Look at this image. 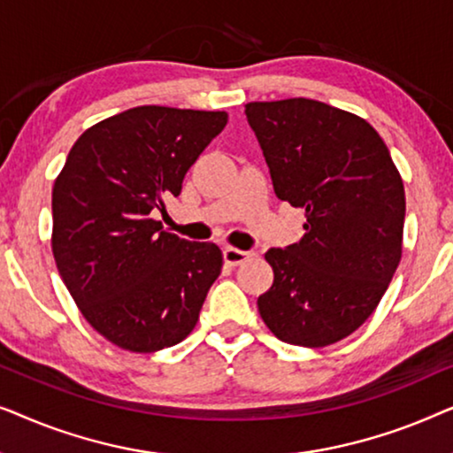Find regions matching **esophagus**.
Instances as JSON below:
<instances>
[{
	"mask_svg": "<svg viewBox=\"0 0 453 453\" xmlns=\"http://www.w3.org/2000/svg\"><path fill=\"white\" fill-rule=\"evenodd\" d=\"M253 256L251 251H243V250H237V247H225V251H222V257H225V262L228 265H239L247 262Z\"/></svg>",
	"mask_w": 453,
	"mask_h": 453,
	"instance_id": "34e87169",
	"label": "esophagus"
}]
</instances>
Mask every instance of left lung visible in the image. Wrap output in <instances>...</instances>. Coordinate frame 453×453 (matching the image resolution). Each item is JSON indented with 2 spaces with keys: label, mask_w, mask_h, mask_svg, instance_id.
Segmentation results:
<instances>
[{
  "label": "left lung",
  "mask_w": 453,
  "mask_h": 453,
  "mask_svg": "<svg viewBox=\"0 0 453 453\" xmlns=\"http://www.w3.org/2000/svg\"><path fill=\"white\" fill-rule=\"evenodd\" d=\"M278 200L305 210L299 243L272 247L274 282L257 299L282 342L321 349L375 311L402 257L406 197L380 134L311 98L245 104Z\"/></svg>",
  "instance_id": "1"
}]
</instances>
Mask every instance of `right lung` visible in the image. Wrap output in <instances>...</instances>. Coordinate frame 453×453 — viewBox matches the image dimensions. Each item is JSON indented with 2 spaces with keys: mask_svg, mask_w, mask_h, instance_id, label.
Segmentation results:
<instances>
[{
  "mask_svg": "<svg viewBox=\"0 0 453 453\" xmlns=\"http://www.w3.org/2000/svg\"><path fill=\"white\" fill-rule=\"evenodd\" d=\"M225 111L144 104L80 135L53 185V256L95 330L132 352L188 338L222 268L214 243L152 219L225 129Z\"/></svg>",
  "mask_w": 453,
  "mask_h": 453,
  "instance_id": "obj_1",
  "label": "right lung"
}]
</instances>
